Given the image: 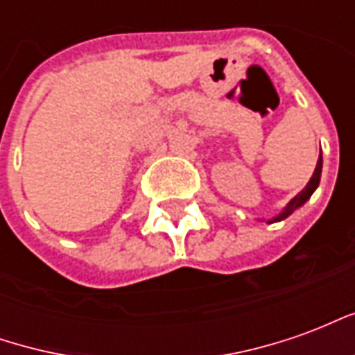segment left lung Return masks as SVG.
Listing matches in <instances>:
<instances>
[{
    "instance_id": "obj_1",
    "label": "left lung",
    "mask_w": 355,
    "mask_h": 355,
    "mask_svg": "<svg viewBox=\"0 0 355 355\" xmlns=\"http://www.w3.org/2000/svg\"><path fill=\"white\" fill-rule=\"evenodd\" d=\"M321 167H323V159H321V154L320 157H318V165H315V171H313L312 178H310V182L304 186V190L302 192H298L293 200L285 205V207L277 213L275 216H272V218H268L266 223L272 224V223H277V220H283V218H287V216L291 215V213H295L298 207H302L306 201L312 198V193L315 192V188L320 186V178H321Z\"/></svg>"
}]
</instances>
